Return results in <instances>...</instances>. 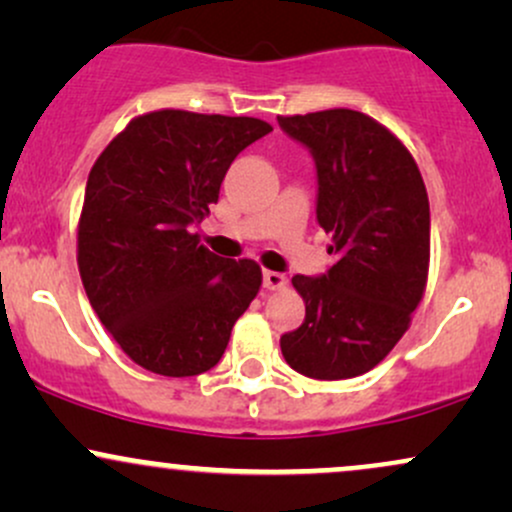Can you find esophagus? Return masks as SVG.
Wrapping results in <instances>:
<instances>
[{"label":"esophagus","instance_id":"obj_1","mask_svg":"<svg viewBox=\"0 0 512 512\" xmlns=\"http://www.w3.org/2000/svg\"><path fill=\"white\" fill-rule=\"evenodd\" d=\"M264 289L267 291H281V289H286V286H289V279H286L284 274H279V272H264Z\"/></svg>","mask_w":512,"mask_h":512}]
</instances>
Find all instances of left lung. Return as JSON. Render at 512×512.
<instances>
[{
    "mask_svg": "<svg viewBox=\"0 0 512 512\" xmlns=\"http://www.w3.org/2000/svg\"><path fill=\"white\" fill-rule=\"evenodd\" d=\"M313 151L317 221L332 233L325 276L296 274L305 322L281 337L286 363L315 380L368 373L395 349L419 308L431 262L421 170L397 134L349 108L279 115Z\"/></svg>",
    "mask_w": 512,
    "mask_h": 512,
    "instance_id": "1",
    "label": "left lung"
}]
</instances>
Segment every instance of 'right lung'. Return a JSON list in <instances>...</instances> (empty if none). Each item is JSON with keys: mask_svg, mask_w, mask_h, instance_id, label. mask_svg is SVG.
<instances>
[{"mask_svg": "<svg viewBox=\"0 0 512 512\" xmlns=\"http://www.w3.org/2000/svg\"><path fill=\"white\" fill-rule=\"evenodd\" d=\"M257 117L154 110L134 117L88 173L76 262L98 320L137 366L166 378L207 373L260 293L255 260H223L195 223L219 202Z\"/></svg>", "mask_w": 512, "mask_h": 512, "instance_id": "obj_1", "label": "right lung"}]
</instances>
